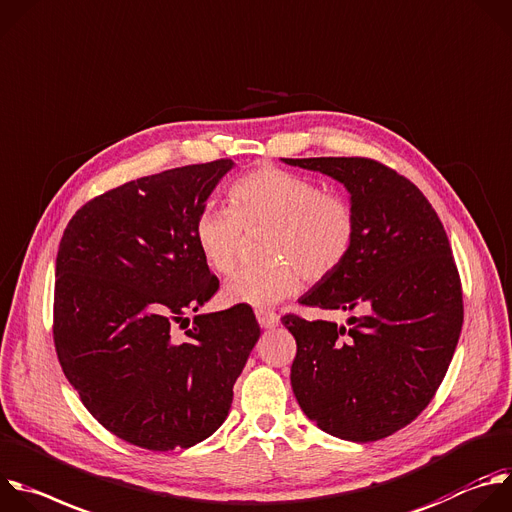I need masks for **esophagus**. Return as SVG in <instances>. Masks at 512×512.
<instances>
[{
  "instance_id": "34e87169",
  "label": "esophagus",
  "mask_w": 512,
  "mask_h": 512,
  "mask_svg": "<svg viewBox=\"0 0 512 512\" xmlns=\"http://www.w3.org/2000/svg\"><path fill=\"white\" fill-rule=\"evenodd\" d=\"M256 319H258V325L262 329H272V327L278 325V315L274 311H268V309H258Z\"/></svg>"
}]
</instances>
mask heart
Returning <instances> with one entry per match:
<instances>
[{
	"label": "heart",
	"mask_w": 512,
	"mask_h": 512,
	"mask_svg": "<svg viewBox=\"0 0 512 512\" xmlns=\"http://www.w3.org/2000/svg\"><path fill=\"white\" fill-rule=\"evenodd\" d=\"M230 206H206L195 218V242L208 266L230 276L246 230H266L262 262L242 268L226 286L228 302L276 304L292 296L302 278L323 282L349 258L359 232L355 203L323 191L315 179L264 165L230 187Z\"/></svg>",
	"instance_id": "1"
}]
</instances>
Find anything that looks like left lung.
Wrapping results in <instances>:
<instances>
[{"mask_svg": "<svg viewBox=\"0 0 512 512\" xmlns=\"http://www.w3.org/2000/svg\"><path fill=\"white\" fill-rule=\"evenodd\" d=\"M284 161L345 183L359 216L347 262L300 304L363 313L349 329L280 319L296 341L292 391L331 436L387 438L426 410L454 357L464 302L452 246L432 203L395 169L369 157Z\"/></svg>", "mask_w": 512, "mask_h": 512, "instance_id": "left-lung-1", "label": "left lung"}]
</instances>
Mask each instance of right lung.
<instances>
[{
	"label": "right lung",
	"instance_id": "right-lung-1",
	"mask_svg": "<svg viewBox=\"0 0 512 512\" xmlns=\"http://www.w3.org/2000/svg\"><path fill=\"white\" fill-rule=\"evenodd\" d=\"M232 165L216 159L113 187L86 201L60 240L52 335L62 371L102 428L145 450L212 436L260 337L244 302L191 325L185 317L220 288L195 218Z\"/></svg>",
	"mask_w": 512,
	"mask_h": 512
}]
</instances>
